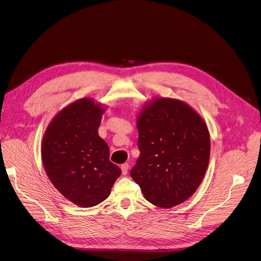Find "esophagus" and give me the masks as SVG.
Returning a JSON list of instances; mask_svg holds the SVG:
<instances>
[{
  "mask_svg": "<svg viewBox=\"0 0 261 261\" xmlns=\"http://www.w3.org/2000/svg\"><path fill=\"white\" fill-rule=\"evenodd\" d=\"M120 168H121V173H123L124 175H126L129 170V164H123Z\"/></svg>",
  "mask_w": 261,
  "mask_h": 261,
  "instance_id": "obj_1",
  "label": "esophagus"
}]
</instances>
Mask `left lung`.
I'll list each match as a JSON object with an SVG mask.
<instances>
[{
  "instance_id": "left-lung-1",
  "label": "left lung",
  "mask_w": 261,
  "mask_h": 261,
  "mask_svg": "<svg viewBox=\"0 0 261 261\" xmlns=\"http://www.w3.org/2000/svg\"><path fill=\"white\" fill-rule=\"evenodd\" d=\"M141 155L130 175L145 198L161 207L192 196L210 160V135L202 118L187 103L158 98L137 117Z\"/></svg>"
}]
</instances>
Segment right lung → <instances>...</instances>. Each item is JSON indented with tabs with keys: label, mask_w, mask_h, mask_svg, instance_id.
Wrapping results in <instances>:
<instances>
[{
	"label": "right lung",
	"mask_w": 261,
	"mask_h": 261,
	"mask_svg": "<svg viewBox=\"0 0 261 261\" xmlns=\"http://www.w3.org/2000/svg\"><path fill=\"white\" fill-rule=\"evenodd\" d=\"M102 112L91 99H79L52 119L43 137L42 160L49 179L82 207L105 200L121 173L109 161V147L97 132Z\"/></svg>",
	"instance_id": "obj_1"
}]
</instances>
